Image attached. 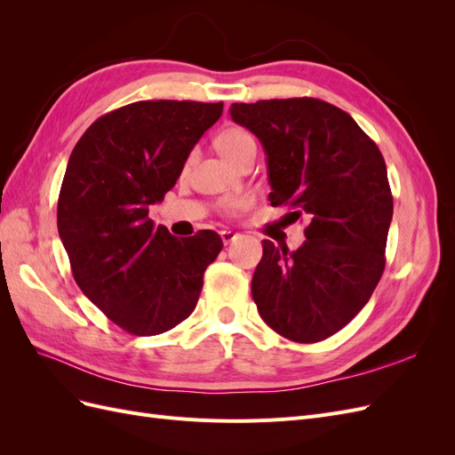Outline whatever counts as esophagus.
<instances>
[{
	"label": "esophagus",
	"instance_id": "obj_1",
	"mask_svg": "<svg viewBox=\"0 0 455 455\" xmlns=\"http://www.w3.org/2000/svg\"><path fill=\"white\" fill-rule=\"evenodd\" d=\"M220 237H222L224 244H229V243H233V241L239 237V233L231 231V229H224V231H220Z\"/></svg>",
	"mask_w": 455,
	"mask_h": 455
}]
</instances>
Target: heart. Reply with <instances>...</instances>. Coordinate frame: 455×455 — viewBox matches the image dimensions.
Here are the masks:
<instances>
[{"instance_id": "1", "label": "heart", "mask_w": 455, "mask_h": 455, "mask_svg": "<svg viewBox=\"0 0 455 455\" xmlns=\"http://www.w3.org/2000/svg\"><path fill=\"white\" fill-rule=\"evenodd\" d=\"M214 144H216V149L220 151V156L229 163H235L244 149L256 146L252 134L241 127H228L224 131H220ZM249 204H251L249 197H231L224 201L222 209L226 214L233 216L249 209Z\"/></svg>"}]
</instances>
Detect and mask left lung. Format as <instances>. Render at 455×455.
I'll list each match as a JSON object with an SVG mask.
<instances>
[{
  "mask_svg": "<svg viewBox=\"0 0 455 455\" xmlns=\"http://www.w3.org/2000/svg\"><path fill=\"white\" fill-rule=\"evenodd\" d=\"M229 114L266 149L271 204L311 220L294 252L261 241L258 311L283 338L323 341L366 306L381 279L393 218L381 151L349 114L319 99L241 102Z\"/></svg>",
  "mask_w": 455,
  "mask_h": 455,
  "instance_id": "left-lung-1",
  "label": "left lung"
}]
</instances>
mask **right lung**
Here are the masks:
<instances>
[{"instance_id": "obj_1", "label": "right lung", "mask_w": 455, "mask_h": 455, "mask_svg": "<svg viewBox=\"0 0 455 455\" xmlns=\"http://www.w3.org/2000/svg\"><path fill=\"white\" fill-rule=\"evenodd\" d=\"M224 102L142 100L96 119L76 144L59 196V235L77 286L109 321L156 336L196 309L222 251L212 229L178 239L148 218Z\"/></svg>"}]
</instances>
